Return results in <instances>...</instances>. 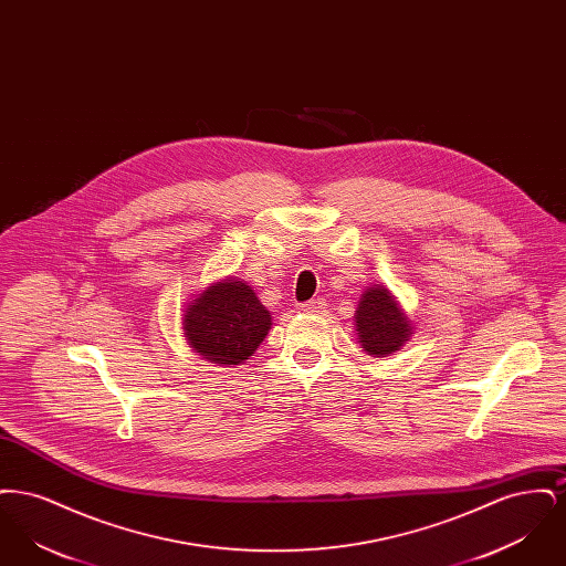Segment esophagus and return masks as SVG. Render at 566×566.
I'll use <instances>...</instances> for the list:
<instances>
[{
    "label": "esophagus",
    "instance_id": "1",
    "mask_svg": "<svg viewBox=\"0 0 566 566\" xmlns=\"http://www.w3.org/2000/svg\"><path fill=\"white\" fill-rule=\"evenodd\" d=\"M298 310L305 312V314H323L324 310H326V303H324V298H314V301L301 303Z\"/></svg>",
    "mask_w": 566,
    "mask_h": 566
}]
</instances>
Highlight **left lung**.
<instances>
[{"label":"left lung","instance_id":"8db88e82","mask_svg":"<svg viewBox=\"0 0 566 566\" xmlns=\"http://www.w3.org/2000/svg\"><path fill=\"white\" fill-rule=\"evenodd\" d=\"M354 331L360 348L374 358H384L401 350L413 335V323L401 303L386 286H367L360 295Z\"/></svg>","mask_w":566,"mask_h":566}]
</instances>
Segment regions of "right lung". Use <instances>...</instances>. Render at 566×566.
I'll return each instance as SVG.
<instances>
[{
	"label": "right lung",
	"instance_id": "obj_1",
	"mask_svg": "<svg viewBox=\"0 0 566 566\" xmlns=\"http://www.w3.org/2000/svg\"><path fill=\"white\" fill-rule=\"evenodd\" d=\"M189 348L218 367L243 365L263 344L271 314L240 277H222L192 296L182 314Z\"/></svg>",
	"mask_w": 566,
	"mask_h": 566
}]
</instances>
